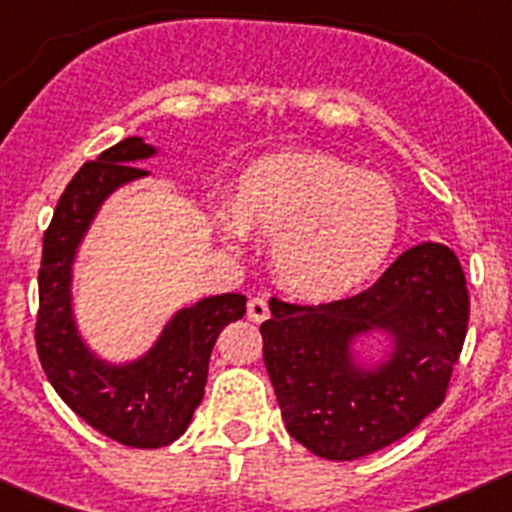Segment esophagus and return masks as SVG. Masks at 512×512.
<instances>
[{
	"mask_svg": "<svg viewBox=\"0 0 512 512\" xmlns=\"http://www.w3.org/2000/svg\"><path fill=\"white\" fill-rule=\"evenodd\" d=\"M266 318H269V302H266L264 297H253V300L248 302V320H253V323H264Z\"/></svg>",
	"mask_w": 512,
	"mask_h": 512,
	"instance_id": "34e87169",
	"label": "esophagus"
}]
</instances>
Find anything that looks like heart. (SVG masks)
I'll use <instances>...</instances> for the list:
<instances>
[{"mask_svg": "<svg viewBox=\"0 0 512 512\" xmlns=\"http://www.w3.org/2000/svg\"><path fill=\"white\" fill-rule=\"evenodd\" d=\"M212 220L223 241L246 248L253 230L274 238L279 282L305 300L354 292L390 259L402 202L384 176L323 153H282L243 174L238 200L217 194Z\"/></svg>", "mask_w": 512, "mask_h": 512, "instance_id": "obj_1", "label": "heart"}]
</instances>
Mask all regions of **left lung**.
Masks as SVG:
<instances>
[{
  "label": "left lung",
  "mask_w": 512,
  "mask_h": 512,
  "mask_svg": "<svg viewBox=\"0 0 512 512\" xmlns=\"http://www.w3.org/2000/svg\"><path fill=\"white\" fill-rule=\"evenodd\" d=\"M269 307L261 338L282 420L289 436L330 461L400 441L441 405L469 320L459 259L431 241L397 256L361 295ZM374 335L383 354L364 360L358 346Z\"/></svg>",
  "instance_id": "8db88e82"
}]
</instances>
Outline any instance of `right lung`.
Wrapping results in <instances>:
<instances>
[{
	"label": "right lung",
	"instance_id": "add662e5",
	"mask_svg": "<svg viewBox=\"0 0 512 512\" xmlns=\"http://www.w3.org/2000/svg\"><path fill=\"white\" fill-rule=\"evenodd\" d=\"M143 138H125L84 164L58 200L43 238L35 343L45 377L61 400L107 438L133 449L169 446L192 423L205 397L207 366L220 330L246 315V295H210L174 310L156 341L115 361L81 336L74 277L81 246L117 189L151 176L138 164L158 156Z\"/></svg>",
	"mask_w": 512,
	"mask_h": 512
}]
</instances>
